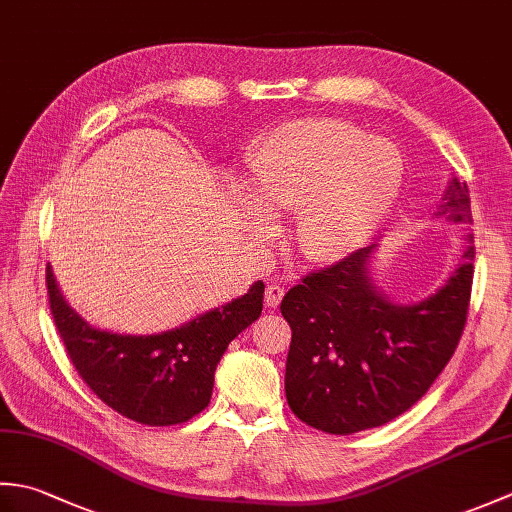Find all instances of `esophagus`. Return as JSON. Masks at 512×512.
<instances>
[{
    "instance_id": "34e87169",
    "label": "esophagus",
    "mask_w": 512,
    "mask_h": 512,
    "mask_svg": "<svg viewBox=\"0 0 512 512\" xmlns=\"http://www.w3.org/2000/svg\"><path fill=\"white\" fill-rule=\"evenodd\" d=\"M284 286L281 284H270L268 288H266V297H264V301H266V306L268 308H277L279 303H281V299H284Z\"/></svg>"
}]
</instances>
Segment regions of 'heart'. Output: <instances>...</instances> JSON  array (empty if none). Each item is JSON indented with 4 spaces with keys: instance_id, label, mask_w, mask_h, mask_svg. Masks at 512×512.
Segmentation results:
<instances>
[{
    "instance_id": "1",
    "label": "heart",
    "mask_w": 512,
    "mask_h": 512,
    "mask_svg": "<svg viewBox=\"0 0 512 512\" xmlns=\"http://www.w3.org/2000/svg\"><path fill=\"white\" fill-rule=\"evenodd\" d=\"M402 171L400 151L385 138L332 118L295 121L250 151L248 189L262 213L299 206L295 244L310 262L328 264L378 231L398 198Z\"/></svg>"
}]
</instances>
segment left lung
Instances as JSON below:
<instances>
[{
	"instance_id": "left-lung-1",
	"label": "left lung",
	"mask_w": 512,
	"mask_h": 512,
	"mask_svg": "<svg viewBox=\"0 0 512 512\" xmlns=\"http://www.w3.org/2000/svg\"><path fill=\"white\" fill-rule=\"evenodd\" d=\"M442 200L436 215L473 224L466 182L453 178ZM376 246L303 277L281 301L292 330L288 405L301 422L334 436L380 427L416 405L451 361L469 312L473 246L436 295L411 306L374 286Z\"/></svg>"
}]
</instances>
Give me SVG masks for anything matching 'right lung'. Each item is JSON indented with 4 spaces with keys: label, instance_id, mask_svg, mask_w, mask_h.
<instances>
[{
    "label": "right lung",
    "instance_id": "obj_1",
    "mask_svg": "<svg viewBox=\"0 0 512 512\" xmlns=\"http://www.w3.org/2000/svg\"><path fill=\"white\" fill-rule=\"evenodd\" d=\"M46 284L54 325L83 383L107 407L147 427L187 422L209 405L215 367L228 343L264 308V281H255L246 295L176 330L132 336L96 330L81 319L61 295L50 266Z\"/></svg>",
    "mask_w": 512,
    "mask_h": 512
}]
</instances>
